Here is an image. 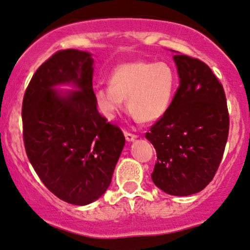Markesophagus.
<instances>
[{
	"label": "esophagus",
	"instance_id": "34e87169",
	"mask_svg": "<svg viewBox=\"0 0 250 250\" xmlns=\"http://www.w3.org/2000/svg\"><path fill=\"white\" fill-rule=\"evenodd\" d=\"M125 140H127L128 142H131V141H134L135 138H137V135L129 133V131H125Z\"/></svg>",
	"mask_w": 250,
	"mask_h": 250
}]
</instances>
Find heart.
Instances as JSON below:
<instances>
[{
	"mask_svg": "<svg viewBox=\"0 0 250 250\" xmlns=\"http://www.w3.org/2000/svg\"><path fill=\"white\" fill-rule=\"evenodd\" d=\"M110 85L95 91V104L107 120L115 119L128 100L130 113L141 122H154L169 109L176 74L164 62H134L115 68Z\"/></svg>",
	"mask_w": 250,
	"mask_h": 250,
	"instance_id": "obj_1",
	"label": "heart"
}]
</instances>
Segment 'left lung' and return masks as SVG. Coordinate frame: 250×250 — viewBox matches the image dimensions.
I'll return each mask as SVG.
<instances>
[{"label":"left lung","mask_w":250,"mask_h":250,"mask_svg":"<svg viewBox=\"0 0 250 250\" xmlns=\"http://www.w3.org/2000/svg\"><path fill=\"white\" fill-rule=\"evenodd\" d=\"M180 79L169 109L146 137L156 149L151 179L171 195H191L212 182L229 131L224 87L205 62L174 55Z\"/></svg>","instance_id":"obj_1"}]
</instances>
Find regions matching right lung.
Here are the masks:
<instances>
[{
	"label": "right lung",
	"mask_w": 250,
	"mask_h": 250,
	"mask_svg": "<svg viewBox=\"0 0 250 250\" xmlns=\"http://www.w3.org/2000/svg\"><path fill=\"white\" fill-rule=\"evenodd\" d=\"M93 58L85 51L60 50L36 71L24 93L23 141L43 184L59 199L87 205L112 182L125 138L98 112ZM71 83L77 91L54 87Z\"/></svg>",
	"instance_id": "1"
}]
</instances>
